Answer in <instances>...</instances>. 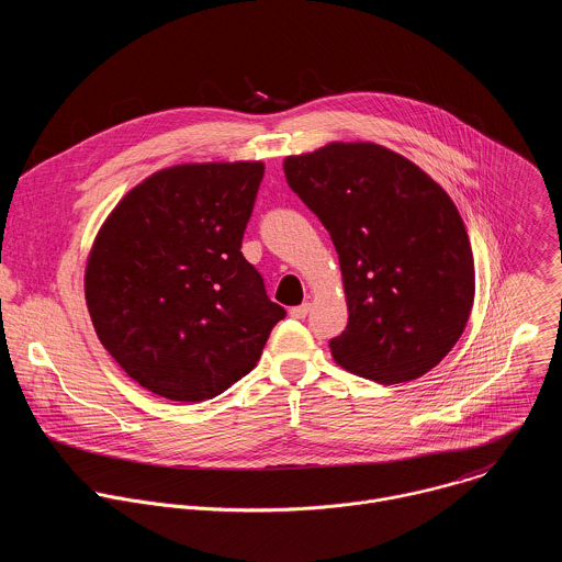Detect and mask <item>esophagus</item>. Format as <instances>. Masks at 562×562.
<instances>
[{
    "label": "esophagus",
    "instance_id": "34e87169",
    "mask_svg": "<svg viewBox=\"0 0 562 562\" xmlns=\"http://www.w3.org/2000/svg\"><path fill=\"white\" fill-rule=\"evenodd\" d=\"M308 313H311V302H304V304L291 308V317H295V319H304Z\"/></svg>",
    "mask_w": 562,
    "mask_h": 562
}]
</instances>
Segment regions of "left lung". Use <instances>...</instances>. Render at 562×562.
<instances>
[{
    "label": "left lung",
    "instance_id": "obj_1",
    "mask_svg": "<svg viewBox=\"0 0 562 562\" xmlns=\"http://www.w3.org/2000/svg\"><path fill=\"white\" fill-rule=\"evenodd\" d=\"M291 190L339 256L348 324L333 359L378 384L413 382L459 341L474 258L457 205L422 167L368 140L286 156Z\"/></svg>",
    "mask_w": 562,
    "mask_h": 562
}]
</instances>
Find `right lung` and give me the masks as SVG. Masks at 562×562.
<instances>
[{
  "label": "right lung",
  "instance_id": "right-lung-1",
  "mask_svg": "<svg viewBox=\"0 0 562 562\" xmlns=\"http://www.w3.org/2000/svg\"><path fill=\"white\" fill-rule=\"evenodd\" d=\"M260 160L165 167L119 201L86 265V304L127 375L171 402H205L258 363L286 311L240 251Z\"/></svg>",
  "mask_w": 562,
  "mask_h": 562
}]
</instances>
